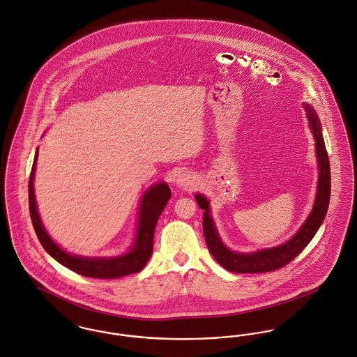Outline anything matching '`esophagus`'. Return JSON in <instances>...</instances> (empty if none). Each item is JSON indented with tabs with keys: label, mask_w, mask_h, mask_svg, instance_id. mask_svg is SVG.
Instances as JSON below:
<instances>
[{
	"label": "esophagus",
	"mask_w": 357,
	"mask_h": 357,
	"mask_svg": "<svg viewBox=\"0 0 357 357\" xmlns=\"http://www.w3.org/2000/svg\"><path fill=\"white\" fill-rule=\"evenodd\" d=\"M176 185L182 189H191L194 186V179L192 176H190L189 174H181L176 179Z\"/></svg>",
	"instance_id": "esophagus-1"
}]
</instances>
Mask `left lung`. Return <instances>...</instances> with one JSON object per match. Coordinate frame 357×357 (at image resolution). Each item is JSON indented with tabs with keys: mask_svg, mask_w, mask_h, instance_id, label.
<instances>
[{
	"mask_svg": "<svg viewBox=\"0 0 357 357\" xmlns=\"http://www.w3.org/2000/svg\"><path fill=\"white\" fill-rule=\"evenodd\" d=\"M306 112L309 114L310 126L313 129L315 139V152L319 166V179L318 190L315 197L314 208L312 210L309 218L303 224V227L294 234L291 240L284 243L280 247L264 250V251L253 252V253H236L231 252L222 244L217 231L214 228L213 220L209 214V202L205 197L197 194L195 199L198 206L204 213V234L206 240V245L213 257L217 260L220 266L231 273H271L287 266L301 252L306 248V245L312 241L318 228L321 227L326 211L329 208L331 199V165L329 156L325 147V142L321 133V124L314 113V110L305 104Z\"/></svg>",
	"mask_w": 357,
	"mask_h": 357,
	"instance_id": "obj_1",
	"label": "left lung"
}]
</instances>
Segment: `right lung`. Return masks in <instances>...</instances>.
Wrapping results in <instances>:
<instances>
[{
    "label": "right lung",
    "instance_id": "obj_1",
    "mask_svg": "<svg viewBox=\"0 0 357 357\" xmlns=\"http://www.w3.org/2000/svg\"><path fill=\"white\" fill-rule=\"evenodd\" d=\"M38 152L35 153V160L29 175L28 183V199H29V214L32 220L33 229L43 245V248L48 252L56 261L63 264L64 267L70 268L74 273L84 275L87 278L96 279H117L126 276L129 273L142 271L148 259L152 255L153 248V233L156 222L162 214L163 209L167 205L168 199L171 198V191L166 183H158L156 186L151 188L144 194L140 205V217H139V227H137V236L133 244V248L129 253L112 257V259H84L78 256H71L62 251L47 234L43 228L42 221L38 213V206L33 194V176H35V167L38 160Z\"/></svg>",
    "mask_w": 357,
    "mask_h": 357
}]
</instances>
